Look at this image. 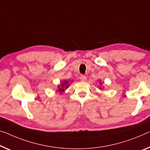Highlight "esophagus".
Returning a JSON list of instances; mask_svg holds the SVG:
<instances>
[{
  "mask_svg": "<svg viewBox=\"0 0 150 150\" xmlns=\"http://www.w3.org/2000/svg\"><path fill=\"white\" fill-rule=\"evenodd\" d=\"M80 80H81V81H82V82H85L86 80V77L84 75H81V76H80Z\"/></svg>",
  "mask_w": 150,
  "mask_h": 150,
  "instance_id": "34e87169",
  "label": "esophagus"
}]
</instances>
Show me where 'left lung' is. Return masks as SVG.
<instances>
[{"label":"left lung","mask_w":150,"mask_h":150,"mask_svg":"<svg viewBox=\"0 0 150 150\" xmlns=\"http://www.w3.org/2000/svg\"><path fill=\"white\" fill-rule=\"evenodd\" d=\"M102 84H103V83L100 81V86H102ZM103 88H104V87H103H103H101V86H99V89H100V90H101V89Z\"/></svg>","instance_id":"1"}]
</instances>
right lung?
Instances as JSON below:
<instances>
[{
  "label": "right lung",
  "mask_w": 150,
  "mask_h": 150,
  "mask_svg": "<svg viewBox=\"0 0 150 150\" xmlns=\"http://www.w3.org/2000/svg\"><path fill=\"white\" fill-rule=\"evenodd\" d=\"M73 80L71 81V82H72ZM69 86H70V82L67 80H64V81H62V83L59 85L57 86V91H58L59 94H62L63 92H64V90L65 89H67Z\"/></svg>",
  "instance_id": "right-lung-1"
}]
</instances>
